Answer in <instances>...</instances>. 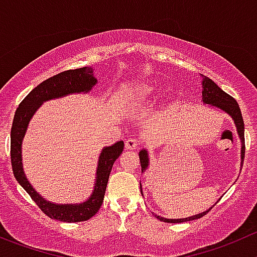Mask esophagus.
Here are the masks:
<instances>
[{"label":"esophagus","instance_id":"esophagus-1","mask_svg":"<svg viewBox=\"0 0 257 257\" xmlns=\"http://www.w3.org/2000/svg\"><path fill=\"white\" fill-rule=\"evenodd\" d=\"M139 145H140V141L136 140V139H127L126 143H124V146L128 150H135L139 148Z\"/></svg>","mask_w":257,"mask_h":257}]
</instances>
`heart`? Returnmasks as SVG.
Returning <instances> with one entry per match:
<instances>
[{"mask_svg": "<svg viewBox=\"0 0 257 257\" xmlns=\"http://www.w3.org/2000/svg\"><path fill=\"white\" fill-rule=\"evenodd\" d=\"M155 93H158V88H156V85L149 84V85H145V87H143L140 90H139L138 98L140 99L148 98V97H151Z\"/></svg>", "mask_w": 257, "mask_h": 257, "instance_id": "heart-1", "label": "heart"}]
</instances>
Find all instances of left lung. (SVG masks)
<instances>
[{
	"label": "left lung",
	"mask_w": 257,
	"mask_h": 257,
	"mask_svg": "<svg viewBox=\"0 0 257 257\" xmlns=\"http://www.w3.org/2000/svg\"><path fill=\"white\" fill-rule=\"evenodd\" d=\"M202 101H203L204 104H208V106L214 107V108L219 109V111L224 112L226 114H228L234 122V126H236L237 130V135L240 138L241 140V167H242L243 164V158H245V124H243V119H242V114H241V109L238 107V103L232 98L229 94H227L226 92L221 89L216 83L213 82L212 79H209L208 77L206 75H202ZM139 158H140V164H141V172H145L146 169L150 165V161H149V153L148 150L143 149V150L139 153ZM141 185V183H140ZM141 189V194H143V188L140 187ZM219 200V199H218ZM217 200V202H218ZM209 209H212V207ZM208 211H204L199 214H194V216L187 217V218H164L161 216H156L155 217L158 219L163 222H168V223H182V222H187V221H193V219L200 218L202 216L207 213Z\"/></svg>",
	"instance_id": "8db88e82"
}]
</instances>
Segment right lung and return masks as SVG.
Returning a JSON list of instances; mask_svg holds the SVG:
<instances>
[{
    "mask_svg": "<svg viewBox=\"0 0 257 257\" xmlns=\"http://www.w3.org/2000/svg\"><path fill=\"white\" fill-rule=\"evenodd\" d=\"M97 84L93 68L83 67L70 69L54 75L34 88L23 99L16 112L11 127V164L12 172L19 184L29 193L39 208L53 219L62 222L87 221L98 212L103 203L104 193L113 163L123 151V141H117L111 146H104L98 158L94 189L90 197L82 203L57 204L41 197L26 178L23 167V140L30 119L41 104L50 99L60 98L74 93H88Z\"/></svg>",
    "mask_w": 257,
    "mask_h": 257,
    "instance_id": "obj_1",
    "label": "right lung"
}]
</instances>
